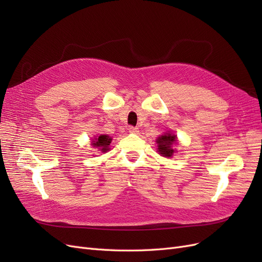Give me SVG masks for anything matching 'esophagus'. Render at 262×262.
Instances as JSON below:
<instances>
[{"instance_id":"obj_1","label":"esophagus","mask_w":262,"mask_h":262,"mask_svg":"<svg viewBox=\"0 0 262 262\" xmlns=\"http://www.w3.org/2000/svg\"><path fill=\"white\" fill-rule=\"evenodd\" d=\"M129 132L131 134H138L139 133V128H137V126H130Z\"/></svg>"}]
</instances>
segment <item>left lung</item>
<instances>
[{"mask_svg": "<svg viewBox=\"0 0 262 262\" xmlns=\"http://www.w3.org/2000/svg\"><path fill=\"white\" fill-rule=\"evenodd\" d=\"M176 136L173 134H165V136H162L157 139V144H158V150L160 154L162 156L165 157H171L172 153H173V148L171 147V145L173 143H176Z\"/></svg>", "mask_w": 262, "mask_h": 262, "instance_id": "8db88e82", "label": "left lung"}]
</instances>
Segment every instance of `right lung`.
Here are the masks:
<instances>
[{
  "label": "right lung",
  "mask_w": 262,
  "mask_h": 262,
  "mask_svg": "<svg viewBox=\"0 0 262 262\" xmlns=\"http://www.w3.org/2000/svg\"><path fill=\"white\" fill-rule=\"evenodd\" d=\"M112 143V138H109L108 136H100L98 137V139H96V141H93V146L99 147V149H101L102 152H106L108 150V146Z\"/></svg>",
  "instance_id": "obj_1"
}]
</instances>
